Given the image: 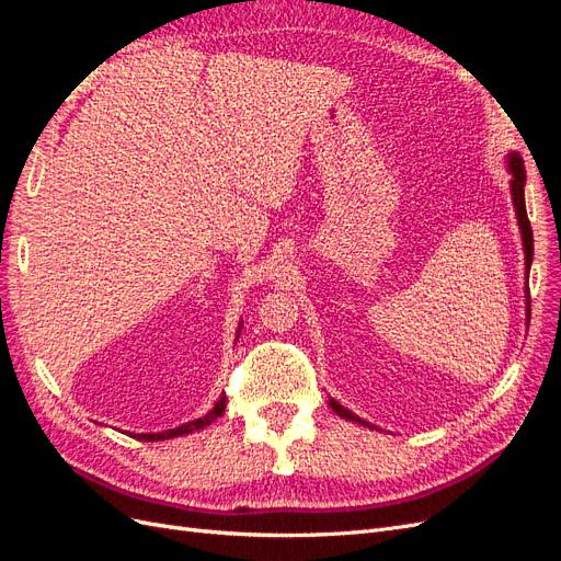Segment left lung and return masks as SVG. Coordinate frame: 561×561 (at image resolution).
Masks as SVG:
<instances>
[{"label": "left lung", "mask_w": 561, "mask_h": 561, "mask_svg": "<svg viewBox=\"0 0 561 561\" xmlns=\"http://www.w3.org/2000/svg\"><path fill=\"white\" fill-rule=\"evenodd\" d=\"M505 168L507 173H511V196H513V206H515V215H517V225H519V233H522V245H524V268H526V280H529V268H531V260H534V233H531V225H529V217H526V206H524V184H526V171H524V161L517 154V151H511V154L505 157ZM524 293H526V318L531 316V304H529V283L524 285ZM330 407L332 412H336L342 419L353 421V423H360V426L367 428H375L371 423H367L365 419L355 416L351 410H346L344 404H339L336 400L330 398Z\"/></svg>", "instance_id": "obj_1"}]
</instances>
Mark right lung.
<instances>
[{"label": "right lung", "mask_w": 561, "mask_h": 561, "mask_svg": "<svg viewBox=\"0 0 561 561\" xmlns=\"http://www.w3.org/2000/svg\"><path fill=\"white\" fill-rule=\"evenodd\" d=\"M241 322H243V320H241ZM241 322H239V330H236V339H239V334H241V330H243ZM225 407H227V398L219 396V400L213 404V410H210L206 416H198V419H194V421H186V423H182V426L171 428V431H163V433H138V435H133V437L145 439V443H157V439H171V437H180V435H190V433H196V431H203L206 426H210V423H213L217 416H222Z\"/></svg>", "instance_id": "1"}]
</instances>
